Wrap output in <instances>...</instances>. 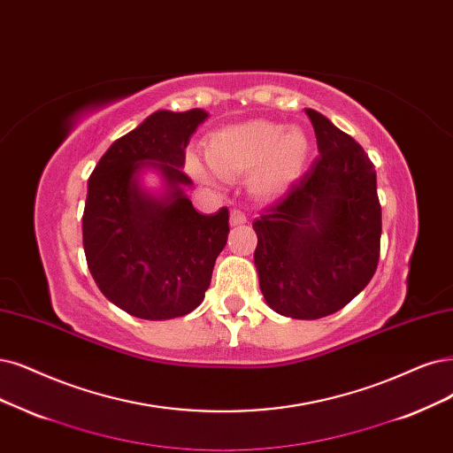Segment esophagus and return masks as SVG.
I'll use <instances>...</instances> for the list:
<instances>
[{
	"instance_id": "1",
	"label": "esophagus",
	"mask_w": 453,
	"mask_h": 453,
	"mask_svg": "<svg viewBox=\"0 0 453 453\" xmlns=\"http://www.w3.org/2000/svg\"><path fill=\"white\" fill-rule=\"evenodd\" d=\"M229 222H231V226H242V224H246V214L241 209H233Z\"/></svg>"
}]
</instances>
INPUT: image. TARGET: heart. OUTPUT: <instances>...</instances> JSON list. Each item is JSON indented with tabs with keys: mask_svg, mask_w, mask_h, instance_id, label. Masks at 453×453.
I'll use <instances>...</instances> for the list:
<instances>
[{
	"mask_svg": "<svg viewBox=\"0 0 453 453\" xmlns=\"http://www.w3.org/2000/svg\"><path fill=\"white\" fill-rule=\"evenodd\" d=\"M310 153V140L300 127L254 119L216 130L207 140V160L212 172L224 179L252 173L250 190L263 201L288 194L300 179ZM190 170L205 180L216 176L196 157L188 158Z\"/></svg>",
	"mask_w": 453,
	"mask_h": 453,
	"instance_id": "1",
	"label": "heart"
}]
</instances>
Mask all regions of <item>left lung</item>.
Wrapping results in <instances>:
<instances>
[{
	"mask_svg": "<svg viewBox=\"0 0 453 453\" xmlns=\"http://www.w3.org/2000/svg\"><path fill=\"white\" fill-rule=\"evenodd\" d=\"M319 157L254 220L261 293L276 313L321 319L375 274L380 248L377 173L365 150L319 111L306 110Z\"/></svg>",
	"mask_w": 453,
	"mask_h": 453,
	"instance_id": "left-lung-1",
	"label": "left lung"
}]
</instances>
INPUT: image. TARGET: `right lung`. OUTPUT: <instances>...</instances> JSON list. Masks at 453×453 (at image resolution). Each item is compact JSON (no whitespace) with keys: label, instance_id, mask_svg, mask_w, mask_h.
Returning a JSON list of instances; mask_svg holds the SVG:
<instances>
[{"label":"right lung","instance_id":"right-lung-1","mask_svg":"<svg viewBox=\"0 0 453 453\" xmlns=\"http://www.w3.org/2000/svg\"><path fill=\"white\" fill-rule=\"evenodd\" d=\"M209 117L158 110L98 160L88 182L83 250L103 295L123 311L147 321H165L194 311L205 298L214 261L227 242L229 211L194 209L182 172L184 149ZM161 179L149 191L142 175Z\"/></svg>","mask_w":453,"mask_h":453}]
</instances>
